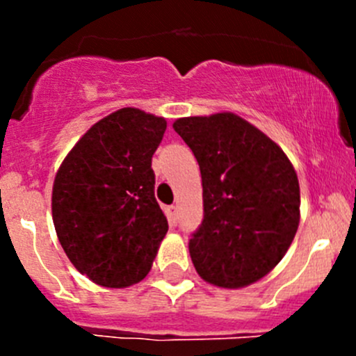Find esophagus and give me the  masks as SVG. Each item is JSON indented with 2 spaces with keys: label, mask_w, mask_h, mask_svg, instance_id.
Listing matches in <instances>:
<instances>
[{
  "label": "esophagus",
  "mask_w": 356,
  "mask_h": 356,
  "mask_svg": "<svg viewBox=\"0 0 356 356\" xmlns=\"http://www.w3.org/2000/svg\"><path fill=\"white\" fill-rule=\"evenodd\" d=\"M167 217H168V222H170L172 225L177 224V218H179V210L175 204H170V207L167 208Z\"/></svg>",
  "instance_id": "obj_1"
}]
</instances>
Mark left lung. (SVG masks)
<instances>
[{
	"label": "left lung",
	"mask_w": 356,
	"mask_h": 356,
	"mask_svg": "<svg viewBox=\"0 0 356 356\" xmlns=\"http://www.w3.org/2000/svg\"><path fill=\"white\" fill-rule=\"evenodd\" d=\"M174 131L196 156L203 220L189 239L196 272L220 288L267 275L300 224V184L281 148L234 113L186 117Z\"/></svg>",
	"instance_id": "8db88e82"
}]
</instances>
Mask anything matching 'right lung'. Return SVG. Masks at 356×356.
<instances>
[{"instance_id": "obj_1", "label": "right lung", "mask_w": 356, "mask_h": 356, "mask_svg": "<svg viewBox=\"0 0 356 356\" xmlns=\"http://www.w3.org/2000/svg\"><path fill=\"white\" fill-rule=\"evenodd\" d=\"M165 118L122 108L72 148L53 184V224L81 274L105 288L146 277L168 231L155 198L153 153Z\"/></svg>"}]
</instances>
